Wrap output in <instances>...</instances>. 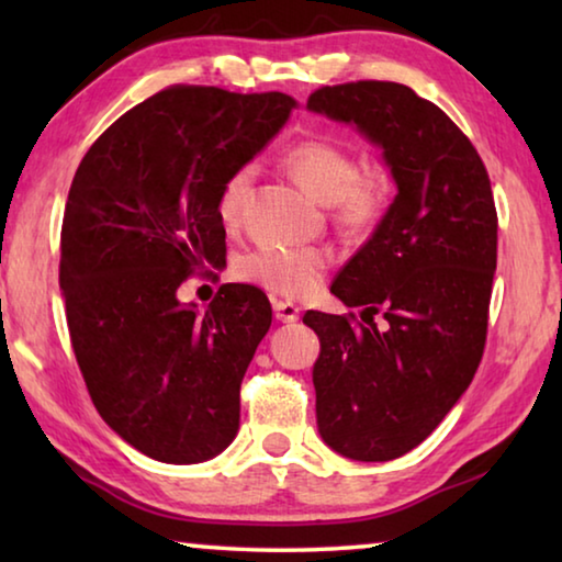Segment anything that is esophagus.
Returning a JSON list of instances; mask_svg holds the SVG:
<instances>
[{
  "label": "esophagus",
  "mask_w": 562,
  "mask_h": 562,
  "mask_svg": "<svg viewBox=\"0 0 562 562\" xmlns=\"http://www.w3.org/2000/svg\"><path fill=\"white\" fill-rule=\"evenodd\" d=\"M272 310H274V317H278L280 322H297L300 319V307L292 302L272 300Z\"/></svg>",
  "instance_id": "1"
}]
</instances>
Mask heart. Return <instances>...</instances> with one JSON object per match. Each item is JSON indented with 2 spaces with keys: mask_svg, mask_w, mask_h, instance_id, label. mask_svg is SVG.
Wrapping results in <instances>:
<instances>
[{
  "mask_svg": "<svg viewBox=\"0 0 562 562\" xmlns=\"http://www.w3.org/2000/svg\"><path fill=\"white\" fill-rule=\"evenodd\" d=\"M284 168L315 201L331 207V221L345 233L369 231L386 211L392 183H389L384 168H359L357 156L335 140H297L284 154ZM252 180L255 168L240 166L217 190L215 213L227 233H235L240 227ZM327 270L329 255L315 250V247H300V250L258 247L235 262V274L243 282H250L284 300H307L322 288Z\"/></svg>",
  "mask_w": 562,
  "mask_h": 562,
  "instance_id": "1",
  "label": "heart"
}]
</instances>
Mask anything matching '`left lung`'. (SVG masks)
Segmentation results:
<instances>
[{
	"instance_id": "obj_1",
	"label": "left lung",
	"mask_w": 562,
	"mask_h": 562,
	"mask_svg": "<svg viewBox=\"0 0 562 562\" xmlns=\"http://www.w3.org/2000/svg\"><path fill=\"white\" fill-rule=\"evenodd\" d=\"M307 106L357 123L398 188L329 288L361 315L302 319L322 345L312 372L322 439L347 459L392 461L443 422L481 364L498 258L491 178L469 136L404 83L322 87Z\"/></svg>"
}]
</instances>
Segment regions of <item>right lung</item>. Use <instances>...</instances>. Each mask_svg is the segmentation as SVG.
I'll return each mask as SVG.
<instances>
[{"mask_svg":"<svg viewBox=\"0 0 562 562\" xmlns=\"http://www.w3.org/2000/svg\"><path fill=\"white\" fill-rule=\"evenodd\" d=\"M292 109L280 91L173 83L113 121L76 168L59 265L71 347L103 422L156 461L213 459L240 426L270 302L221 284L198 315L178 288L225 262L217 190Z\"/></svg>","mask_w":562,"mask_h":562,"instance_id":"right-lung-1","label":"right lung"}]
</instances>
